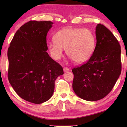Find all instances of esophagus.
I'll return each instance as SVG.
<instances>
[{
    "instance_id": "1",
    "label": "esophagus",
    "mask_w": 127,
    "mask_h": 127,
    "mask_svg": "<svg viewBox=\"0 0 127 127\" xmlns=\"http://www.w3.org/2000/svg\"><path fill=\"white\" fill-rule=\"evenodd\" d=\"M63 70H64V72H67L69 71V69L67 67H64L63 68Z\"/></svg>"
}]
</instances>
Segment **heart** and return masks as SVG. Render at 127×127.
<instances>
[{
	"label": "heart",
	"mask_w": 127,
	"mask_h": 127,
	"mask_svg": "<svg viewBox=\"0 0 127 127\" xmlns=\"http://www.w3.org/2000/svg\"><path fill=\"white\" fill-rule=\"evenodd\" d=\"M54 40L48 43V49L53 58L57 61L61 59L65 49L67 55L77 64L89 61L96 44L93 32L82 28H63L55 34Z\"/></svg>",
	"instance_id": "b5f03b06"
}]
</instances>
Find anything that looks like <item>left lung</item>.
Listing matches in <instances>:
<instances>
[{"mask_svg": "<svg viewBox=\"0 0 127 127\" xmlns=\"http://www.w3.org/2000/svg\"><path fill=\"white\" fill-rule=\"evenodd\" d=\"M96 45L86 63L72 69V87L83 100L95 101L105 97L121 73L120 46L111 32L101 24L96 27Z\"/></svg>", "mask_w": 127, "mask_h": 127, "instance_id": "left-lung-1", "label": "left lung"}]
</instances>
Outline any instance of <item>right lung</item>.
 <instances>
[{
  "label": "right lung",
  "mask_w": 127,
  "mask_h": 127,
  "mask_svg": "<svg viewBox=\"0 0 127 127\" xmlns=\"http://www.w3.org/2000/svg\"><path fill=\"white\" fill-rule=\"evenodd\" d=\"M53 23L30 21L17 30L8 50V79L23 99L41 104L54 93L55 81L64 74L62 66L48 53L46 35Z\"/></svg>",
  "instance_id": "obj_1"
}]
</instances>
